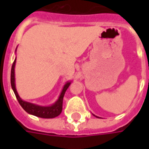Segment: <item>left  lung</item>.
Wrapping results in <instances>:
<instances>
[{
    "label": "left lung",
    "mask_w": 149,
    "mask_h": 149,
    "mask_svg": "<svg viewBox=\"0 0 149 149\" xmlns=\"http://www.w3.org/2000/svg\"><path fill=\"white\" fill-rule=\"evenodd\" d=\"M98 118H99V117H98Z\"/></svg>",
    "instance_id": "obj_1"
}]
</instances>
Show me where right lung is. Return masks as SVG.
Masks as SVG:
<instances>
[{"label": "right lung", "mask_w": 149, "mask_h": 149, "mask_svg": "<svg viewBox=\"0 0 149 149\" xmlns=\"http://www.w3.org/2000/svg\"><path fill=\"white\" fill-rule=\"evenodd\" d=\"M15 64H16V59L13 63L11 68V86L14 92L15 96L17 99L18 102L21 104V106L24 109V111H26L28 113L32 114V115L36 116L38 117H41V118H54L56 116H59L62 112V106H63V98L65 96V93L68 86L70 85V82H68L65 84V87L63 88L61 92V94L59 97L58 100L54 104H52V106L49 107H41L33 104L29 103V102H25L24 100H22L19 97L17 94V92L16 90V87H15V77H14V67Z\"/></svg>", "instance_id": "obj_1"}]
</instances>
